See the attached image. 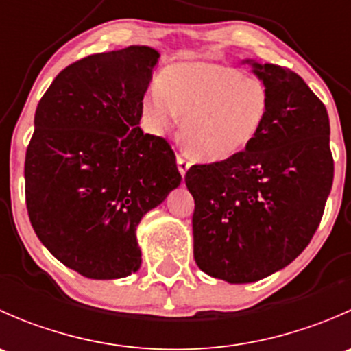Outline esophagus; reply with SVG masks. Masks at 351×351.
<instances>
[{
    "mask_svg": "<svg viewBox=\"0 0 351 351\" xmlns=\"http://www.w3.org/2000/svg\"><path fill=\"white\" fill-rule=\"evenodd\" d=\"M176 165H178V169H180V173H182V176H185V173L189 171V168L192 162L189 161V158H186V156L178 154L176 156Z\"/></svg>",
    "mask_w": 351,
    "mask_h": 351,
    "instance_id": "1",
    "label": "esophagus"
}]
</instances>
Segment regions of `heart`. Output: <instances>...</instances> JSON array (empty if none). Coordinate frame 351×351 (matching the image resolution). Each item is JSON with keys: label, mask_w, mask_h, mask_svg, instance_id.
I'll list each match as a JSON object with an SVG mask.
<instances>
[{"label": "heart", "mask_w": 351, "mask_h": 351, "mask_svg": "<svg viewBox=\"0 0 351 351\" xmlns=\"http://www.w3.org/2000/svg\"><path fill=\"white\" fill-rule=\"evenodd\" d=\"M268 107L270 98L260 80L204 61L166 67L141 101L144 123L154 134H162L183 115V146L204 162L243 153L263 129Z\"/></svg>", "instance_id": "heart-1"}]
</instances>
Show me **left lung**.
<instances>
[{
    "label": "left lung",
    "instance_id": "left-lung-1",
    "mask_svg": "<svg viewBox=\"0 0 351 351\" xmlns=\"http://www.w3.org/2000/svg\"><path fill=\"white\" fill-rule=\"evenodd\" d=\"M270 98L256 139L234 158L193 165V258L229 284H251L292 263L313 239L332 185L329 119L302 77L246 59Z\"/></svg>",
    "mask_w": 351,
    "mask_h": 351
}]
</instances>
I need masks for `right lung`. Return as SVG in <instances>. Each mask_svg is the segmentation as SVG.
<instances>
[{
	"label": "right lung",
	"mask_w": 351,
	"mask_h": 351,
	"mask_svg": "<svg viewBox=\"0 0 351 351\" xmlns=\"http://www.w3.org/2000/svg\"><path fill=\"white\" fill-rule=\"evenodd\" d=\"M158 59L147 45L88 56L56 76L35 110L28 217L40 243L86 278L139 270L137 226L182 182L169 144L139 127Z\"/></svg>",
	"instance_id": "right-lung-1"
}]
</instances>
